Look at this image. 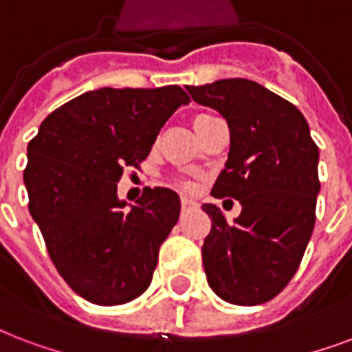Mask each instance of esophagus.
<instances>
[{
    "label": "esophagus",
    "mask_w": 352,
    "mask_h": 352,
    "mask_svg": "<svg viewBox=\"0 0 352 352\" xmlns=\"http://www.w3.org/2000/svg\"><path fill=\"white\" fill-rule=\"evenodd\" d=\"M181 206L184 210H188V208H195L197 203L194 199H190V197H181Z\"/></svg>",
    "instance_id": "1"
}]
</instances>
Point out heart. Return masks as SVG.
Returning <instances> with one entry per match:
<instances>
[{"label":"heart","instance_id":"obj_1","mask_svg":"<svg viewBox=\"0 0 352 352\" xmlns=\"http://www.w3.org/2000/svg\"><path fill=\"white\" fill-rule=\"evenodd\" d=\"M205 118H208V116H206V114H201V116H197V118H195L194 125H195V123H197V122H201V120H205Z\"/></svg>","mask_w":352,"mask_h":352}]
</instances>
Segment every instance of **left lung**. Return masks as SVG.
Instances as JSON below:
<instances>
[{"instance_id":"1","label":"left lung","mask_w":352,"mask_h":352,"mask_svg":"<svg viewBox=\"0 0 352 352\" xmlns=\"http://www.w3.org/2000/svg\"><path fill=\"white\" fill-rule=\"evenodd\" d=\"M186 90L229 123V158L210 194L241 205L234 223L216 205H203L212 219L201 249L206 280L232 305L272 301L299 270L316 225L318 146L299 109L254 80Z\"/></svg>"}]
</instances>
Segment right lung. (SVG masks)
<instances>
[{
	"mask_svg": "<svg viewBox=\"0 0 352 352\" xmlns=\"http://www.w3.org/2000/svg\"><path fill=\"white\" fill-rule=\"evenodd\" d=\"M188 101L177 85L99 88L51 112L27 146L29 212L60 277L94 305H125L151 284L181 201L170 188H146L123 208L116 182L123 168L140 170L158 131Z\"/></svg>",
	"mask_w": 352,
	"mask_h": 352,
	"instance_id": "1",
	"label": "right lung"
}]
</instances>
